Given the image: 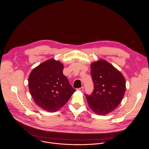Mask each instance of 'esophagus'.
<instances>
[{
  "instance_id": "1",
  "label": "esophagus",
  "mask_w": 149,
  "mask_h": 149,
  "mask_svg": "<svg viewBox=\"0 0 149 149\" xmlns=\"http://www.w3.org/2000/svg\"><path fill=\"white\" fill-rule=\"evenodd\" d=\"M77 90L80 91H82L84 90V87H80V88H77Z\"/></svg>"
}]
</instances>
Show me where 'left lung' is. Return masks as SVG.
<instances>
[{"instance_id":"obj_1","label":"left lung","mask_w":149,"mask_h":149,"mask_svg":"<svg viewBox=\"0 0 149 149\" xmlns=\"http://www.w3.org/2000/svg\"><path fill=\"white\" fill-rule=\"evenodd\" d=\"M94 90L85 94L91 109L98 115H105L116 109L125 91L123 75L110 63L100 60L91 65Z\"/></svg>"}]
</instances>
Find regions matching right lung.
Masks as SVG:
<instances>
[{"instance_id":"obj_1","label":"right lung","mask_w":149,"mask_h":149,"mask_svg":"<svg viewBox=\"0 0 149 149\" xmlns=\"http://www.w3.org/2000/svg\"><path fill=\"white\" fill-rule=\"evenodd\" d=\"M59 61L49 59L31 72L28 79L30 93L39 107L48 112L59 110L76 91L63 74Z\"/></svg>"}]
</instances>
